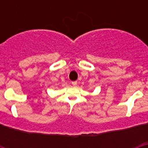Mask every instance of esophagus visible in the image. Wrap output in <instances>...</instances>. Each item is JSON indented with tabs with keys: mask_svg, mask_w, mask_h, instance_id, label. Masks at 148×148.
I'll return each mask as SVG.
<instances>
[{
	"mask_svg": "<svg viewBox=\"0 0 148 148\" xmlns=\"http://www.w3.org/2000/svg\"><path fill=\"white\" fill-rule=\"evenodd\" d=\"M72 84L73 86H76L77 85V82L76 81H74V82H72Z\"/></svg>",
	"mask_w": 148,
	"mask_h": 148,
	"instance_id": "34e87169",
	"label": "esophagus"
}]
</instances>
